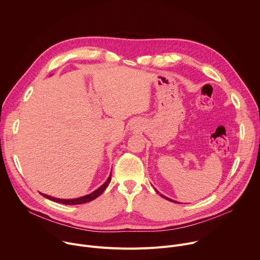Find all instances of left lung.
Masks as SVG:
<instances>
[{
	"instance_id": "8db88e82",
	"label": "left lung",
	"mask_w": 260,
	"mask_h": 260,
	"mask_svg": "<svg viewBox=\"0 0 260 260\" xmlns=\"http://www.w3.org/2000/svg\"><path fill=\"white\" fill-rule=\"evenodd\" d=\"M156 192H158V191H157V190H156ZM160 196H161V197H162V198H165V199H166V200H168V201H171V202H174V201H173V200H170V199H169V198H166V197H165V196H162V194H160Z\"/></svg>"
}]
</instances>
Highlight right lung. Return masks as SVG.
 <instances>
[{"instance_id":"right-lung-1","label":"right lung","mask_w":260,"mask_h":260,"mask_svg":"<svg viewBox=\"0 0 260 260\" xmlns=\"http://www.w3.org/2000/svg\"><path fill=\"white\" fill-rule=\"evenodd\" d=\"M111 181V175L109 176V178L107 179V181L102 185V186L100 188H98L96 190H94L93 192H91L90 194H87V196H84V197H81V198H78V199H71V200H61V199H56V198H53V197H49L47 194H43L41 193L44 198L48 199V200H51L53 202H56V203H59V204H63V205H81V204H85V203H88L90 201H93L94 199H96L99 196H101L104 190L106 189V187L109 185Z\"/></svg>"}]
</instances>
